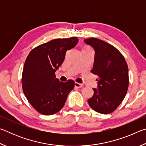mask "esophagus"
Returning <instances> with one entry per match:
<instances>
[{"mask_svg":"<svg viewBox=\"0 0 146 146\" xmlns=\"http://www.w3.org/2000/svg\"><path fill=\"white\" fill-rule=\"evenodd\" d=\"M75 86L76 88H80L82 87V85L81 84H80V83L75 82Z\"/></svg>","mask_w":146,"mask_h":146,"instance_id":"obj_1","label":"esophagus"}]
</instances>
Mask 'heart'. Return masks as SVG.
I'll return each mask as SVG.
<instances>
[{
  "label": "heart",
  "mask_w": 146,
  "mask_h": 146,
  "mask_svg": "<svg viewBox=\"0 0 146 146\" xmlns=\"http://www.w3.org/2000/svg\"><path fill=\"white\" fill-rule=\"evenodd\" d=\"M84 49H89V48H84Z\"/></svg>",
  "instance_id": "b5f03b06"
}]
</instances>
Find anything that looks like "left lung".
Here are the masks:
<instances>
[{"mask_svg": "<svg viewBox=\"0 0 146 146\" xmlns=\"http://www.w3.org/2000/svg\"><path fill=\"white\" fill-rule=\"evenodd\" d=\"M84 42L95 50L91 73L97 75V88L88 100L90 107L101 114H109L117 108L126 95L129 76L124 57L114 46L96 38Z\"/></svg>", "mask_w": 146, "mask_h": 146, "instance_id": "1", "label": "left lung"}]
</instances>
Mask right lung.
Instances as JSON below:
<instances>
[{"mask_svg": "<svg viewBox=\"0 0 146 146\" xmlns=\"http://www.w3.org/2000/svg\"><path fill=\"white\" fill-rule=\"evenodd\" d=\"M78 39H55L36 47L25 61L22 78L23 92L31 106L41 114L58 112L75 86V82H60L55 71L64 60L66 51L75 47Z\"/></svg>", "mask_w": 146, "mask_h": 146, "instance_id": "1", "label": "right lung"}]
</instances>
